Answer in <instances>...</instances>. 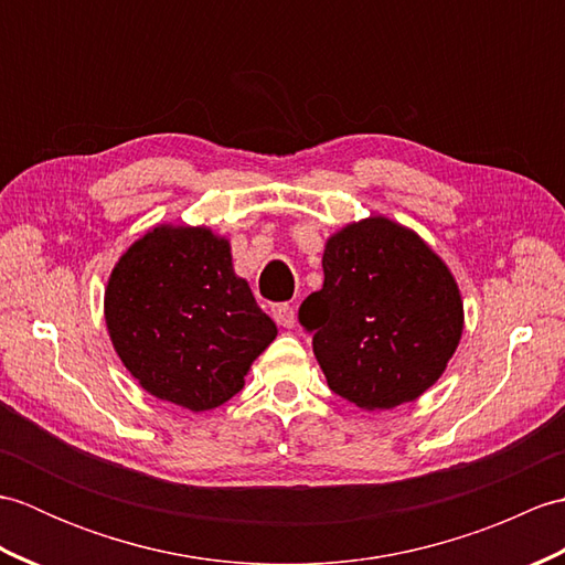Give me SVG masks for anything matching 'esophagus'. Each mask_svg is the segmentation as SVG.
<instances>
[{
    "instance_id": "1",
    "label": "esophagus",
    "mask_w": 565,
    "mask_h": 565,
    "mask_svg": "<svg viewBox=\"0 0 565 565\" xmlns=\"http://www.w3.org/2000/svg\"><path fill=\"white\" fill-rule=\"evenodd\" d=\"M271 316H274L276 322H279L281 328H294V322H296V308L289 306V303H279V306L271 308Z\"/></svg>"
}]
</instances>
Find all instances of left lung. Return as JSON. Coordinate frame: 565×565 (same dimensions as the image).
Listing matches in <instances>:
<instances>
[{"label": "left lung", "mask_w": 565, "mask_h": 565, "mask_svg": "<svg viewBox=\"0 0 565 565\" xmlns=\"http://www.w3.org/2000/svg\"><path fill=\"white\" fill-rule=\"evenodd\" d=\"M326 281L298 308L328 386L364 411L419 398L456 352L463 330L459 286L435 252L388 218L332 235Z\"/></svg>", "instance_id": "1"}]
</instances>
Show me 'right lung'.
I'll return each mask as SVG.
<instances>
[{
    "label": "right lung",
    "instance_id": "1",
    "mask_svg": "<svg viewBox=\"0 0 565 565\" xmlns=\"http://www.w3.org/2000/svg\"><path fill=\"white\" fill-rule=\"evenodd\" d=\"M104 313L140 386L194 413L231 401L276 338L233 271L227 239L209 227L158 225L130 245L111 271Z\"/></svg>",
    "mask_w": 565,
    "mask_h": 565
}]
</instances>
